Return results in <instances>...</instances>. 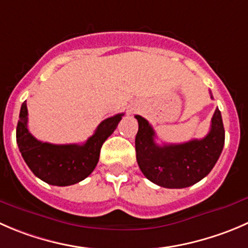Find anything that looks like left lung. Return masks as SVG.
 <instances>
[{"label":"left lung","instance_id":"1","mask_svg":"<svg viewBox=\"0 0 248 248\" xmlns=\"http://www.w3.org/2000/svg\"><path fill=\"white\" fill-rule=\"evenodd\" d=\"M136 119L139 126L136 136L137 162L150 182L163 188H188L200 182L215 167L222 154L225 131L218 108L207 136L182 144L158 145L151 124L139 115H136Z\"/></svg>","mask_w":248,"mask_h":248}]
</instances>
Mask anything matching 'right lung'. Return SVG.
Wrapping results in <instances>:
<instances>
[{"mask_svg": "<svg viewBox=\"0 0 248 248\" xmlns=\"http://www.w3.org/2000/svg\"><path fill=\"white\" fill-rule=\"evenodd\" d=\"M124 114L105 119L94 134L83 144L43 143L28 128L26 102L21 104L16 126V143L26 165L43 182L57 186H68L87 178L99 161L103 143L116 129Z\"/></svg>", "mask_w": 248, "mask_h": 248, "instance_id": "right-lung-1", "label": "right lung"}]
</instances>
